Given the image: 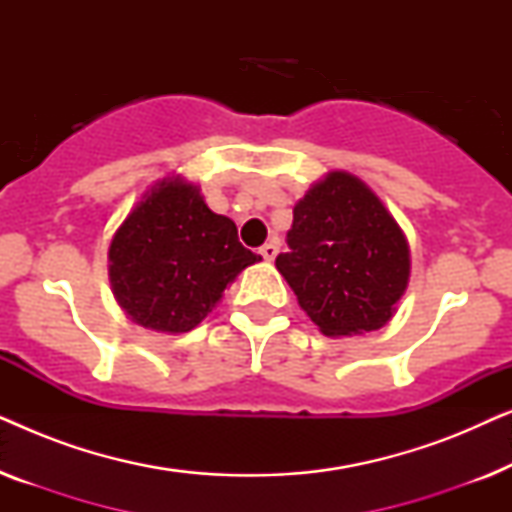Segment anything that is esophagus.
I'll return each mask as SVG.
<instances>
[{
	"label": "esophagus",
	"mask_w": 512,
	"mask_h": 512,
	"mask_svg": "<svg viewBox=\"0 0 512 512\" xmlns=\"http://www.w3.org/2000/svg\"><path fill=\"white\" fill-rule=\"evenodd\" d=\"M258 254H261L265 261H275V256L279 254V242L272 240V242H265L261 249H258Z\"/></svg>",
	"instance_id": "esophagus-1"
}]
</instances>
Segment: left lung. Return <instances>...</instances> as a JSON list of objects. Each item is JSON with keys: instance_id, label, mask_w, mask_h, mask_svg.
<instances>
[{"instance_id": "obj_1", "label": "left lung", "mask_w": 512, "mask_h": 512, "mask_svg": "<svg viewBox=\"0 0 512 512\" xmlns=\"http://www.w3.org/2000/svg\"><path fill=\"white\" fill-rule=\"evenodd\" d=\"M289 251L277 270L326 335L382 328L410 275L408 242L375 193L347 172H331L293 207Z\"/></svg>"}]
</instances>
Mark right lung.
I'll return each mask as SVG.
<instances>
[{
    "mask_svg": "<svg viewBox=\"0 0 512 512\" xmlns=\"http://www.w3.org/2000/svg\"><path fill=\"white\" fill-rule=\"evenodd\" d=\"M109 261L114 296L132 321L186 333L261 256L242 247L235 223L214 214L198 188L172 179L132 209L111 240Z\"/></svg>",
    "mask_w": 512,
    "mask_h": 512,
    "instance_id": "right-lung-1",
    "label": "right lung"
}]
</instances>
